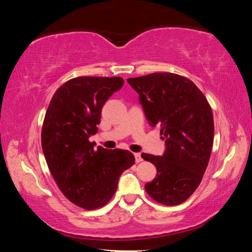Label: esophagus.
Wrapping results in <instances>:
<instances>
[{"label": "esophagus", "instance_id": "obj_1", "mask_svg": "<svg viewBox=\"0 0 252 252\" xmlns=\"http://www.w3.org/2000/svg\"><path fill=\"white\" fill-rule=\"evenodd\" d=\"M134 158H135V162H136V163H139V162H141V161L143 160L140 153H134Z\"/></svg>", "mask_w": 252, "mask_h": 252}]
</instances>
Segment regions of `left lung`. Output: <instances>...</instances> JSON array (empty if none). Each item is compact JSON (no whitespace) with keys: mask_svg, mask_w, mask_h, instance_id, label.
I'll return each mask as SVG.
<instances>
[{"mask_svg":"<svg viewBox=\"0 0 252 252\" xmlns=\"http://www.w3.org/2000/svg\"><path fill=\"white\" fill-rule=\"evenodd\" d=\"M139 93L149 125L159 126L163 156L142 153L157 168L147 193L155 201L177 206L201 182L213 144V116L206 96L185 76L161 72L126 80Z\"/></svg>","mask_w":252,"mask_h":252,"instance_id":"8db88e82","label":"left lung"}]
</instances>
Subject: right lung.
I'll return each mask as SVG.
<instances>
[{
    "instance_id": "obj_1",
    "label": "right lung",
    "mask_w": 252,
    "mask_h": 252,
    "mask_svg": "<svg viewBox=\"0 0 252 252\" xmlns=\"http://www.w3.org/2000/svg\"><path fill=\"white\" fill-rule=\"evenodd\" d=\"M120 76H79L62 84L51 100L41 143L51 174L64 197L87 210L105 206L119 178L134 164L130 151L108 150L89 141L97 132L102 106L120 90Z\"/></svg>"
}]
</instances>
